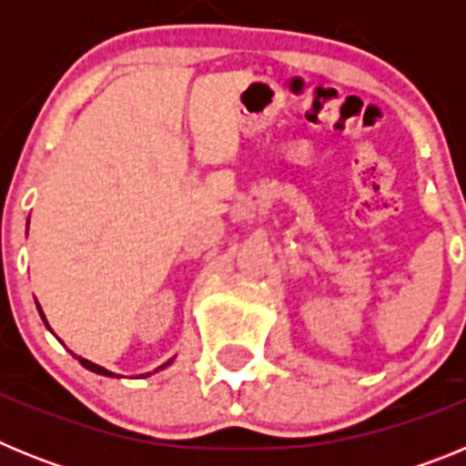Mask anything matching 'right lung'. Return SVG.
I'll return each mask as SVG.
<instances>
[{"label":"right lung","instance_id":"right-lung-1","mask_svg":"<svg viewBox=\"0 0 466 466\" xmlns=\"http://www.w3.org/2000/svg\"><path fill=\"white\" fill-rule=\"evenodd\" d=\"M27 224H30V221H27ZM36 310H39L41 319H44V324H46V327H48V322H46V315H44V310H41V306H39V303H36ZM48 329H51V327H48ZM72 355H74V352H72ZM74 357H76V360L81 361V366H84V369H88V371L97 373V376H106V378H121V376H118V373L109 371V369H105V366H100V364H95V361H90V360H84V357H79V355H74ZM172 361H175V357H172V360H167L166 364H160L158 369H154V371H151V373H158V371H163V369H167V366H170ZM151 373H142V376H137V378H149Z\"/></svg>","mask_w":466,"mask_h":466}]
</instances>
